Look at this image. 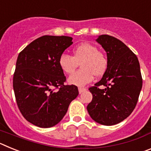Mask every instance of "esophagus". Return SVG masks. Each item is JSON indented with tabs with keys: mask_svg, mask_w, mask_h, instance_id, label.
Listing matches in <instances>:
<instances>
[{
	"mask_svg": "<svg viewBox=\"0 0 151 151\" xmlns=\"http://www.w3.org/2000/svg\"><path fill=\"white\" fill-rule=\"evenodd\" d=\"M85 91H86V88H78V92H79V94H82V92Z\"/></svg>",
	"mask_w": 151,
	"mask_h": 151,
	"instance_id": "34e87169",
	"label": "esophagus"
}]
</instances>
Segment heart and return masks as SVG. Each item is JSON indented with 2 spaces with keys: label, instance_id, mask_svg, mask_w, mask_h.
Here are the masks:
<instances>
[{
  "label": "heart",
  "instance_id": "obj_1",
  "mask_svg": "<svg viewBox=\"0 0 151 151\" xmlns=\"http://www.w3.org/2000/svg\"><path fill=\"white\" fill-rule=\"evenodd\" d=\"M73 57L63 54L59 58V66L66 74H71L81 63L79 70L71 75L68 82L76 86H84L95 76L104 74L108 66V60L103 52L90 43L77 45L73 50Z\"/></svg>",
  "mask_w": 151,
  "mask_h": 151
}]
</instances>
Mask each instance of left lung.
I'll return each mask as SVG.
<instances>
[{
	"mask_svg": "<svg viewBox=\"0 0 151 151\" xmlns=\"http://www.w3.org/2000/svg\"><path fill=\"white\" fill-rule=\"evenodd\" d=\"M96 41L106 52L108 66L99 82L89 88L92 101L87 110L95 122L113 125L132 113L142 88L138 57L120 40L102 35ZM104 85V89L99 88Z\"/></svg>",
	"mask_w": 151,
	"mask_h": 151,
	"instance_id": "left-lung-1",
	"label": "left lung"
}]
</instances>
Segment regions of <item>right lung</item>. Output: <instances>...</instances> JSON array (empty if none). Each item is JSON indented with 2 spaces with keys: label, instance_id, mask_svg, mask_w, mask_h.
Wrapping results in <instances>:
<instances>
[{
  "label": "right lung",
  "instance_id": "obj_1",
  "mask_svg": "<svg viewBox=\"0 0 151 151\" xmlns=\"http://www.w3.org/2000/svg\"><path fill=\"white\" fill-rule=\"evenodd\" d=\"M69 36L44 35L19 54L13 86L19 110L28 122L41 128L57 125L78 94L77 86L66 85L59 58L73 44Z\"/></svg>",
  "mask_w": 151,
  "mask_h": 151
}]
</instances>
